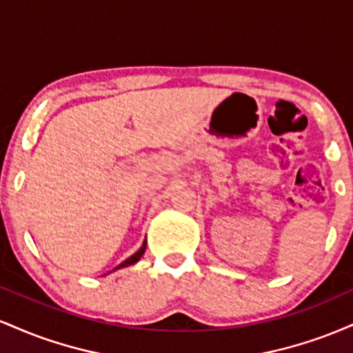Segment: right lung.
Instances as JSON below:
<instances>
[{"label": "right lung", "mask_w": 353, "mask_h": 353, "mask_svg": "<svg viewBox=\"0 0 353 353\" xmlns=\"http://www.w3.org/2000/svg\"><path fill=\"white\" fill-rule=\"evenodd\" d=\"M144 250H145V241H144V244H143V245H141V249H139V250H137V252H136V254H132V255H131V257H129V259H125V261L123 262V264H119V265H117L114 270H117V269H123V267H128V265H132V264H136V262H137V261H139V259H141V257H143Z\"/></svg>", "instance_id": "obj_1"}]
</instances>
